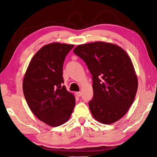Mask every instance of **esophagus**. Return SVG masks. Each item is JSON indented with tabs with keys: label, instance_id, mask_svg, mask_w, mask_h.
I'll return each instance as SVG.
<instances>
[{
	"label": "esophagus",
	"instance_id": "esophagus-1",
	"mask_svg": "<svg viewBox=\"0 0 157 157\" xmlns=\"http://www.w3.org/2000/svg\"><path fill=\"white\" fill-rule=\"evenodd\" d=\"M76 95H78V97H80L81 95H82V93L80 91H78V92H76Z\"/></svg>",
	"mask_w": 157,
	"mask_h": 157
}]
</instances>
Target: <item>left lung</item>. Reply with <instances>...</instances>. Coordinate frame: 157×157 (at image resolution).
Returning <instances> with one entry per match:
<instances>
[{
  "mask_svg": "<svg viewBox=\"0 0 157 157\" xmlns=\"http://www.w3.org/2000/svg\"><path fill=\"white\" fill-rule=\"evenodd\" d=\"M73 52L84 61L92 75L94 97L89 102L92 116L106 124L120 120L132 105L138 89L129 55L121 47L103 41L79 45Z\"/></svg>",
  "mask_w": 157,
  "mask_h": 157,
  "instance_id": "1",
  "label": "left lung"
}]
</instances>
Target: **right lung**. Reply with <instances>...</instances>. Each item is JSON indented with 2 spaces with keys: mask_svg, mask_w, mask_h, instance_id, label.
Here are the masks:
<instances>
[{
  "mask_svg": "<svg viewBox=\"0 0 157 157\" xmlns=\"http://www.w3.org/2000/svg\"><path fill=\"white\" fill-rule=\"evenodd\" d=\"M73 47L57 42L45 45L32 58L23 78V91L29 108L52 127L67 122L75 105L74 95L62 86L63 62Z\"/></svg>",
  "mask_w": 157,
  "mask_h": 157,
  "instance_id": "right-lung-1",
  "label": "right lung"
}]
</instances>
